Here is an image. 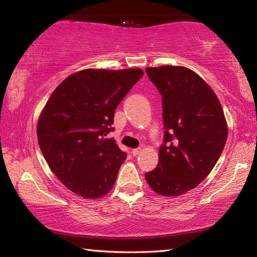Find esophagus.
I'll return each mask as SVG.
<instances>
[{
  "instance_id": "esophagus-1",
  "label": "esophagus",
  "mask_w": 257,
  "mask_h": 257,
  "mask_svg": "<svg viewBox=\"0 0 257 257\" xmlns=\"http://www.w3.org/2000/svg\"><path fill=\"white\" fill-rule=\"evenodd\" d=\"M141 152H142V149H141V147H138V149L132 150V154H133L134 156H136V155H138L139 153H141Z\"/></svg>"
}]
</instances>
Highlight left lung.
Masks as SVG:
<instances>
[{
	"label": "left lung",
	"instance_id": "8db88e82",
	"mask_svg": "<svg viewBox=\"0 0 257 257\" xmlns=\"http://www.w3.org/2000/svg\"><path fill=\"white\" fill-rule=\"evenodd\" d=\"M162 95L164 139L159 164L147 184L162 196L176 197L197 187L214 168L224 149L228 125L219 98L190 69L146 68Z\"/></svg>",
	"mask_w": 257,
	"mask_h": 257
}]
</instances>
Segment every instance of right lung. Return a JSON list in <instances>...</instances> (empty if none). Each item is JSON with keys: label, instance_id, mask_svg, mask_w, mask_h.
Listing matches in <instances>:
<instances>
[{"label": "right lung", "instance_id": "obj_1", "mask_svg": "<svg viewBox=\"0 0 257 257\" xmlns=\"http://www.w3.org/2000/svg\"><path fill=\"white\" fill-rule=\"evenodd\" d=\"M144 75L142 69H86L66 78L37 122L40 149L52 172L69 190L87 199L110 191L127 154L113 138L119 103Z\"/></svg>", "mask_w": 257, "mask_h": 257}]
</instances>
